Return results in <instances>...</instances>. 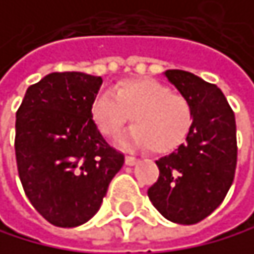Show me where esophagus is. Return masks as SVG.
I'll use <instances>...</instances> for the list:
<instances>
[{
    "label": "esophagus",
    "mask_w": 254,
    "mask_h": 254,
    "mask_svg": "<svg viewBox=\"0 0 254 254\" xmlns=\"http://www.w3.org/2000/svg\"><path fill=\"white\" fill-rule=\"evenodd\" d=\"M138 163V158H135V157H126V164L127 166H135Z\"/></svg>",
    "instance_id": "1"
}]
</instances>
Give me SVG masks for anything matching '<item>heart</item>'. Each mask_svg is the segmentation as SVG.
I'll list each match as a JSON object with an SVG mask.
<instances>
[{"instance_id":"obj_1","label":"heart","mask_w":254,"mask_h":254,"mask_svg":"<svg viewBox=\"0 0 254 254\" xmlns=\"http://www.w3.org/2000/svg\"><path fill=\"white\" fill-rule=\"evenodd\" d=\"M91 119L104 136H113L128 119L135 126L119 142L169 153L180 147L192 128V108L185 96L155 79H127L113 91L97 93L90 105Z\"/></svg>"}]
</instances>
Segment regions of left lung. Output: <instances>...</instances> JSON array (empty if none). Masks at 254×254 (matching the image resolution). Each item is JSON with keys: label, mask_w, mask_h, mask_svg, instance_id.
<instances>
[{"label": "left lung", "mask_w": 254, "mask_h": 254, "mask_svg": "<svg viewBox=\"0 0 254 254\" xmlns=\"http://www.w3.org/2000/svg\"><path fill=\"white\" fill-rule=\"evenodd\" d=\"M164 76L191 104L194 121L186 142L155 161L160 177L147 195L168 220L192 225L222 203L233 185L236 119L217 85L182 69H168Z\"/></svg>", "instance_id": "8db88e82"}]
</instances>
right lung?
<instances>
[{"label":"right lung","instance_id":"obj_1","mask_svg":"<svg viewBox=\"0 0 254 254\" xmlns=\"http://www.w3.org/2000/svg\"><path fill=\"white\" fill-rule=\"evenodd\" d=\"M102 79L51 72L27 88L16 112L15 155L32 206L49 223L79 227L101 208L124 155L108 146L90 105Z\"/></svg>","mask_w":254,"mask_h":254}]
</instances>
